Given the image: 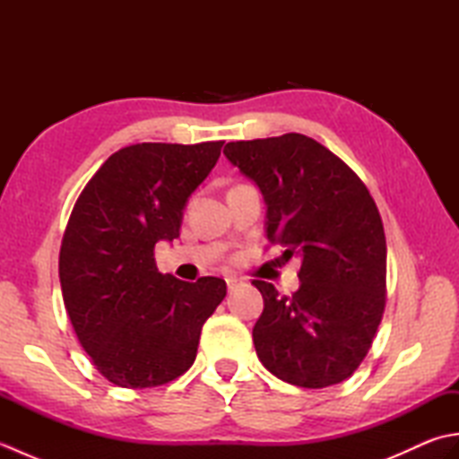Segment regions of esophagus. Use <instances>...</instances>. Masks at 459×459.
I'll use <instances>...</instances> for the list:
<instances>
[{
  "label": "esophagus",
  "mask_w": 459,
  "mask_h": 459,
  "mask_svg": "<svg viewBox=\"0 0 459 459\" xmlns=\"http://www.w3.org/2000/svg\"><path fill=\"white\" fill-rule=\"evenodd\" d=\"M238 286H240V280H237V278H227V288H229V291H235Z\"/></svg>",
  "instance_id": "esophagus-1"
}]
</instances>
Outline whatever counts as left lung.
I'll list each match as a JSON object with an SVG mask.
<instances>
[{
	"instance_id": "obj_1",
	"label": "left lung",
	"mask_w": 459,
	"mask_h": 459,
	"mask_svg": "<svg viewBox=\"0 0 459 459\" xmlns=\"http://www.w3.org/2000/svg\"><path fill=\"white\" fill-rule=\"evenodd\" d=\"M229 161L268 204L266 237L301 258L299 290L278 296L252 280L264 311L252 329L258 359L290 385L324 388L363 363L386 304V238L367 185L304 134L230 142Z\"/></svg>"
}]
</instances>
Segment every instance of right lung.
<instances>
[{
  "mask_svg": "<svg viewBox=\"0 0 459 459\" xmlns=\"http://www.w3.org/2000/svg\"><path fill=\"white\" fill-rule=\"evenodd\" d=\"M224 142L134 143L112 153L76 199L58 278L66 314L99 373L124 388L187 370L203 324L227 296L221 278L161 274L155 242L179 237L183 209Z\"/></svg>",
  "mask_w": 459,
  "mask_h": 459,
  "instance_id": "right-lung-1",
  "label": "right lung"
}]
</instances>
